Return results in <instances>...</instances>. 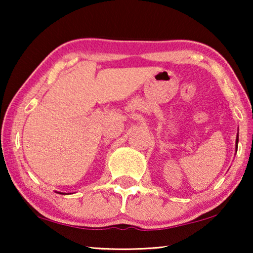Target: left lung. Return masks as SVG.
Here are the masks:
<instances>
[{"label":"left lung","mask_w":253,"mask_h":253,"mask_svg":"<svg viewBox=\"0 0 253 253\" xmlns=\"http://www.w3.org/2000/svg\"><path fill=\"white\" fill-rule=\"evenodd\" d=\"M238 142H239V136L237 137V142H235V144H237V148H238Z\"/></svg>","instance_id":"1"}]
</instances>
